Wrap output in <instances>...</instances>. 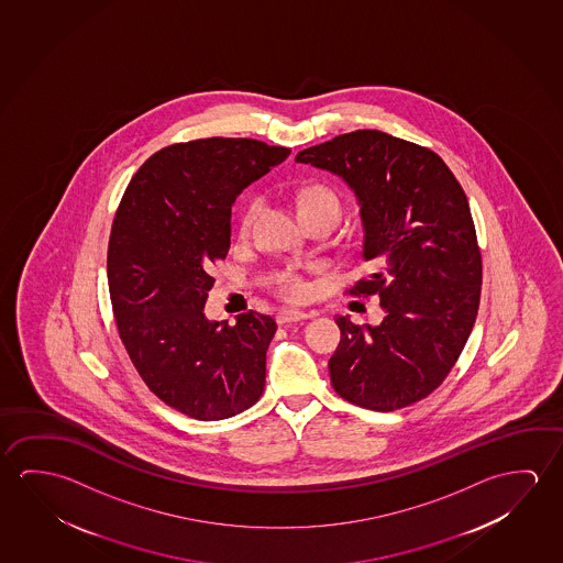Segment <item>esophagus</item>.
Returning a JSON list of instances; mask_svg holds the SVG:
<instances>
[{
  "label": "esophagus",
  "mask_w": 563,
  "mask_h": 563,
  "mask_svg": "<svg viewBox=\"0 0 563 563\" xmlns=\"http://www.w3.org/2000/svg\"><path fill=\"white\" fill-rule=\"evenodd\" d=\"M312 312L299 311V309H282L277 312V322L279 324H287V322L305 321L311 319Z\"/></svg>",
  "instance_id": "esophagus-1"
}]
</instances>
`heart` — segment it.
I'll use <instances>...</instances> for the list:
<instances>
[{
  "label": "heart",
  "instance_id": "heart-1",
  "mask_svg": "<svg viewBox=\"0 0 563 563\" xmlns=\"http://www.w3.org/2000/svg\"><path fill=\"white\" fill-rule=\"evenodd\" d=\"M299 213H307V211H317V209H334L340 213V201L339 197L334 196V191H331L324 186H311V188L303 189L299 194ZM260 201L258 199H252L249 206L244 207L241 217V229L242 231H249L251 229L254 217L258 213ZM279 289L291 297V299H299L307 294V284H305L301 277L297 276L295 272H286L284 276L279 277Z\"/></svg>",
  "mask_w": 563,
  "mask_h": 563
}]
</instances>
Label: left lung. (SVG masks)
<instances>
[{
	"label": "left lung",
	"instance_id": "8db88e82",
	"mask_svg": "<svg viewBox=\"0 0 563 563\" xmlns=\"http://www.w3.org/2000/svg\"><path fill=\"white\" fill-rule=\"evenodd\" d=\"M295 162L344 179L360 206L362 260L374 274L354 295H379L384 321L336 317L334 391L372 411L424 399L454 367L482 294V254L464 189L437 152L382 131H354Z\"/></svg>",
	"mask_w": 563,
	"mask_h": 563
}]
</instances>
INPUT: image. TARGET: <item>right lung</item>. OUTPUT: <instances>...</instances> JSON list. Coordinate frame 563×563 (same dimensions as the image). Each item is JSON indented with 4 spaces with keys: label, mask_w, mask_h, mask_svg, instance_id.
<instances>
[{
    "label": "right lung",
    "mask_w": 563,
    "mask_h": 563,
    "mask_svg": "<svg viewBox=\"0 0 563 563\" xmlns=\"http://www.w3.org/2000/svg\"><path fill=\"white\" fill-rule=\"evenodd\" d=\"M254 139L172 144L144 162L117 209L108 279L119 336L144 384L172 409L221 420L258 401L269 314L209 321L211 266L231 249V209L289 156Z\"/></svg>",
    "instance_id": "1"
}]
</instances>
